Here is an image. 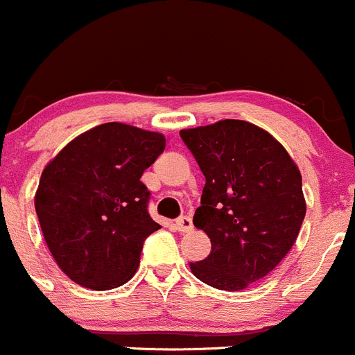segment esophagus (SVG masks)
I'll list each match as a JSON object with an SVG mask.
<instances>
[{
	"label": "esophagus",
	"instance_id": "obj_1",
	"mask_svg": "<svg viewBox=\"0 0 355 355\" xmlns=\"http://www.w3.org/2000/svg\"><path fill=\"white\" fill-rule=\"evenodd\" d=\"M177 228L182 234H189V232L194 230V223H192V220L189 216H182L177 220Z\"/></svg>",
	"mask_w": 355,
	"mask_h": 355
}]
</instances>
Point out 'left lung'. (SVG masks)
Instances as JSON below:
<instances>
[{
    "instance_id": "left-lung-1",
    "label": "left lung",
    "mask_w": 355,
    "mask_h": 355,
    "mask_svg": "<svg viewBox=\"0 0 355 355\" xmlns=\"http://www.w3.org/2000/svg\"><path fill=\"white\" fill-rule=\"evenodd\" d=\"M206 177L194 225L211 239L196 278L239 292L266 277L297 241L306 199L302 177L284 146L257 125L220 120L180 130Z\"/></svg>"
}]
</instances>
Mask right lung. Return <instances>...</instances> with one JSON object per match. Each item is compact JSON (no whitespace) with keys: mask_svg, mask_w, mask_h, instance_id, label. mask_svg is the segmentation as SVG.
Instances as JSON below:
<instances>
[{"mask_svg":"<svg viewBox=\"0 0 355 355\" xmlns=\"http://www.w3.org/2000/svg\"><path fill=\"white\" fill-rule=\"evenodd\" d=\"M164 146L163 134L110 121L75 137L46 164L35 213L71 282L110 290L134 277L142 244L161 228L148 213L141 177Z\"/></svg>","mask_w":355,"mask_h":355,"instance_id":"right-lung-1","label":"right lung"}]
</instances>
